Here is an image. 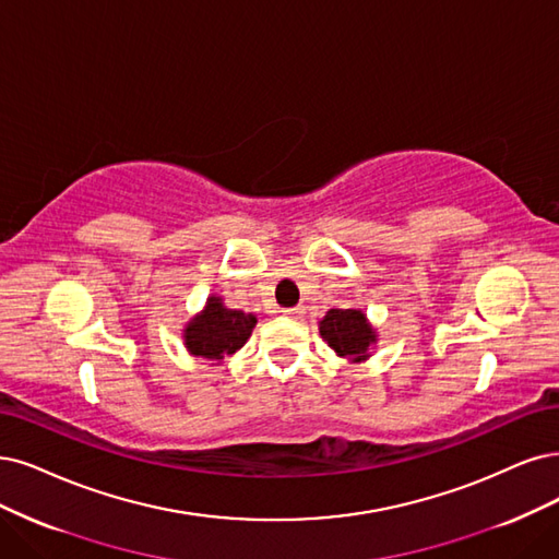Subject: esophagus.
<instances>
[{
    "instance_id": "34e87169",
    "label": "esophagus",
    "mask_w": 559,
    "mask_h": 559,
    "mask_svg": "<svg viewBox=\"0 0 559 559\" xmlns=\"http://www.w3.org/2000/svg\"><path fill=\"white\" fill-rule=\"evenodd\" d=\"M285 318H299L301 313H304V308L301 306H295V308H283L281 311Z\"/></svg>"
}]
</instances>
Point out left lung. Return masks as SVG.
<instances>
[{"mask_svg": "<svg viewBox=\"0 0 559 559\" xmlns=\"http://www.w3.org/2000/svg\"><path fill=\"white\" fill-rule=\"evenodd\" d=\"M320 334L336 349L341 357L364 359L370 343H376V332L366 322V316L355 308H332L320 320Z\"/></svg>", "mask_w": 559, "mask_h": 559, "instance_id": "left-lung-1", "label": "left lung"}]
</instances>
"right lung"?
Returning a JSON list of instances; mask_svg holds the SVG:
<instances>
[{
	"mask_svg": "<svg viewBox=\"0 0 559 559\" xmlns=\"http://www.w3.org/2000/svg\"><path fill=\"white\" fill-rule=\"evenodd\" d=\"M255 322V316L225 308L221 299L212 297L206 301L204 313L198 316L186 329V347L195 357L223 359L225 355L237 353L248 341Z\"/></svg>",
	"mask_w": 559,
	"mask_h": 559,
	"instance_id": "1",
	"label": "right lung"
}]
</instances>
